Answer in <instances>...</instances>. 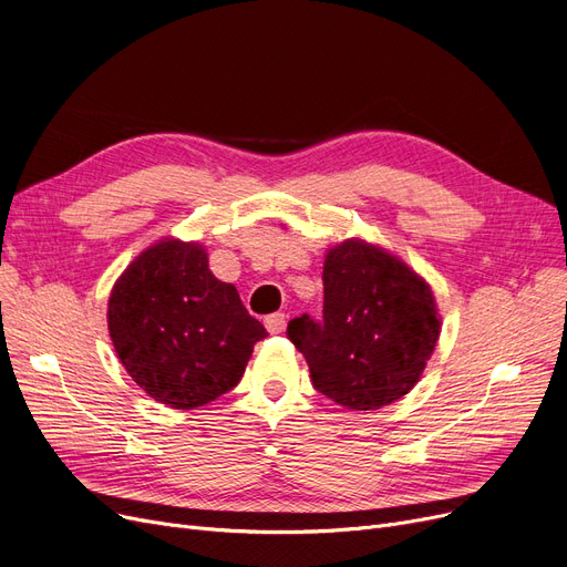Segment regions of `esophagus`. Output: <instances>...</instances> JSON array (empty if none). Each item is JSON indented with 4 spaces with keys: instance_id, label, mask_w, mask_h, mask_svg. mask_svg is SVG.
Segmentation results:
<instances>
[{
    "instance_id": "esophagus-1",
    "label": "esophagus",
    "mask_w": 567,
    "mask_h": 567,
    "mask_svg": "<svg viewBox=\"0 0 567 567\" xmlns=\"http://www.w3.org/2000/svg\"><path fill=\"white\" fill-rule=\"evenodd\" d=\"M264 324H266L268 333H280L285 329V324H287L285 312H270V316H266Z\"/></svg>"
}]
</instances>
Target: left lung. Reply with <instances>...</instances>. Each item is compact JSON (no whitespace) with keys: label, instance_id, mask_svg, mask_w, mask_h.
<instances>
[{"label":"left lung","instance_id":"left-lung-1","mask_svg":"<svg viewBox=\"0 0 567 567\" xmlns=\"http://www.w3.org/2000/svg\"><path fill=\"white\" fill-rule=\"evenodd\" d=\"M322 320L287 324L316 390L352 411L388 406L421 381L442 331L430 285L388 249L350 238L324 257Z\"/></svg>","mask_w":567,"mask_h":567}]
</instances>
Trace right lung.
Returning <instances> with one entry per match:
<instances>
[{
	"instance_id": "obj_1",
	"label": "right lung",
	"mask_w": 567,
	"mask_h": 567,
	"mask_svg": "<svg viewBox=\"0 0 567 567\" xmlns=\"http://www.w3.org/2000/svg\"><path fill=\"white\" fill-rule=\"evenodd\" d=\"M107 324L131 379L171 409L215 402L243 379L266 329L213 276L200 243L163 238L116 280Z\"/></svg>"
}]
</instances>
